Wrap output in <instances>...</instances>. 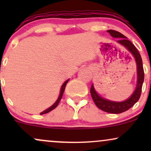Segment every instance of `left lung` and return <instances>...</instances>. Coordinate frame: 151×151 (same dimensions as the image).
<instances>
[{
  "mask_svg": "<svg viewBox=\"0 0 151 151\" xmlns=\"http://www.w3.org/2000/svg\"><path fill=\"white\" fill-rule=\"evenodd\" d=\"M107 32L113 37L119 38V40L116 42L125 47L129 52H131V53L134 57L137 65L136 88L134 92L128 99L121 102L109 101V100L101 97L95 91L93 84L91 86V89H90V93H91L93 101H94L95 104L99 109L104 111L107 112V113L121 114L131 109L139 99L142 91V86H143V81H144V71H143V62H142L141 55L138 52L136 47L133 45V43L129 40L126 36H124V35L118 32V31L109 30Z\"/></svg>",
  "mask_w": 151,
  "mask_h": 151,
  "instance_id": "obj_1",
  "label": "left lung"
}]
</instances>
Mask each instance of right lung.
Instances as JSON below:
<instances>
[{
    "label": "right lung",
    "mask_w": 151,
    "mask_h": 151,
    "mask_svg": "<svg viewBox=\"0 0 151 151\" xmlns=\"http://www.w3.org/2000/svg\"><path fill=\"white\" fill-rule=\"evenodd\" d=\"M68 81H69V79H67V80L65 81V83H64V84H62V87H61V90H60V96H59L58 100H57V101H55V103L52 106H50V108H48L47 109H46V110H45L44 111L41 112V113H40L41 115H42V114H47V113H48V112L51 111L52 110H53L54 109H55L57 106H58V105L59 104V103H60V100H61V99L62 97V95H63V93H64V91H65V86H66V85H67V83L68 82Z\"/></svg>",
    "instance_id": "right-lung-1"
}]
</instances>
